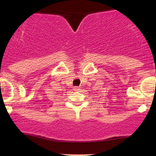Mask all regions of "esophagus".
Listing matches in <instances>:
<instances>
[{
    "label": "esophagus",
    "instance_id": "esophagus-1",
    "mask_svg": "<svg viewBox=\"0 0 156 156\" xmlns=\"http://www.w3.org/2000/svg\"><path fill=\"white\" fill-rule=\"evenodd\" d=\"M74 90L76 91V92H77V91H80V88L79 87H74Z\"/></svg>",
    "mask_w": 156,
    "mask_h": 156
}]
</instances>
